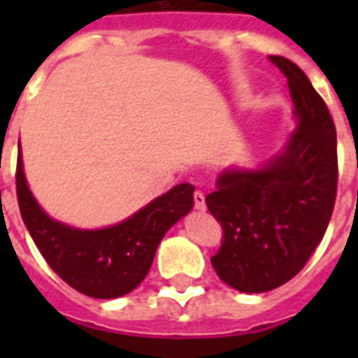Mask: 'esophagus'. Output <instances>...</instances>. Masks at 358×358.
Listing matches in <instances>:
<instances>
[{"label":"esophagus","instance_id":"esophagus-1","mask_svg":"<svg viewBox=\"0 0 358 358\" xmlns=\"http://www.w3.org/2000/svg\"><path fill=\"white\" fill-rule=\"evenodd\" d=\"M194 205L197 210L207 209V203H205V194L203 192H195L194 194Z\"/></svg>","mask_w":358,"mask_h":358}]
</instances>
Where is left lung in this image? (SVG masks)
I'll use <instances>...</instances> for the list:
<instances>
[{"mask_svg": "<svg viewBox=\"0 0 358 358\" xmlns=\"http://www.w3.org/2000/svg\"><path fill=\"white\" fill-rule=\"evenodd\" d=\"M268 59L287 78L297 126L261 166L224 169L205 197L224 232L213 268L243 293L276 289L307 264L328 228L338 189L330 110L299 66L278 55Z\"/></svg>", "mask_w": 358, "mask_h": 358, "instance_id": "obj_1", "label": "left lung"}]
</instances>
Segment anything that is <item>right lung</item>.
<instances>
[{
    "instance_id": "add662e5",
    "label": "right lung",
    "mask_w": 358,
    "mask_h": 358,
    "mask_svg": "<svg viewBox=\"0 0 358 358\" xmlns=\"http://www.w3.org/2000/svg\"><path fill=\"white\" fill-rule=\"evenodd\" d=\"M192 184H178L118 224L82 230L51 218L28 187L17 161L20 217L51 268L76 292L95 299L130 293L148 276L164 234L194 209Z\"/></svg>"
}]
</instances>
